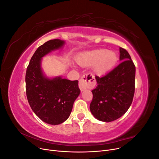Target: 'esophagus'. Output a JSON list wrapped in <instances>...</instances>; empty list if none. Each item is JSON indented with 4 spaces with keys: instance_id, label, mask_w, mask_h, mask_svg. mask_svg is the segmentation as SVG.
<instances>
[{
    "instance_id": "1",
    "label": "esophagus",
    "mask_w": 159,
    "mask_h": 159,
    "mask_svg": "<svg viewBox=\"0 0 159 159\" xmlns=\"http://www.w3.org/2000/svg\"><path fill=\"white\" fill-rule=\"evenodd\" d=\"M95 81L93 76L90 74H84L79 81V88L81 91L87 89L93 88L95 85Z\"/></svg>"
}]
</instances>
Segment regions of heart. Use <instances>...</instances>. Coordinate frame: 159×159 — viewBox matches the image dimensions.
Instances as JSON below:
<instances>
[{
	"mask_svg": "<svg viewBox=\"0 0 159 159\" xmlns=\"http://www.w3.org/2000/svg\"><path fill=\"white\" fill-rule=\"evenodd\" d=\"M118 61L117 53L106 49H98L81 54L76 58L80 66H93V71L98 75H103L113 68Z\"/></svg>",
	"mask_w": 159,
	"mask_h": 159,
	"instance_id": "b5f03b06",
	"label": "heart"
}]
</instances>
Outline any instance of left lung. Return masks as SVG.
Here are the masks:
<instances>
[{"mask_svg":"<svg viewBox=\"0 0 159 159\" xmlns=\"http://www.w3.org/2000/svg\"><path fill=\"white\" fill-rule=\"evenodd\" d=\"M121 64L105 75L95 76L98 85L91 91V113L103 122H111L125 113L134 93L135 66L128 52L119 48Z\"/></svg>","mask_w":159,"mask_h":159,"instance_id":"1","label":"left lung"}]
</instances>
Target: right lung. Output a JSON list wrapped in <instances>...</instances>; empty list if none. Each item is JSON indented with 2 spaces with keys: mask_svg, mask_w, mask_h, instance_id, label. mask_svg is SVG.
Here are the masks:
<instances>
[{
  "mask_svg": "<svg viewBox=\"0 0 159 159\" xmlns=\"http://www.w3.org/2000/svg\"><path fill=\"white\" fill-rule=\"evenodd\" d=\"M66 42L51 40L38 48L26 73V96L32 111L42 121L59 125L68 119L75 100L80 93L78 81L61 76L48 77L42 68V57L60 50Z\"/></svg>",
  "mask_w": 159,
  "mask_h": 159,
  "instance_id": "right-lung-1",
  "label": "right lung"
}]
</instances>
